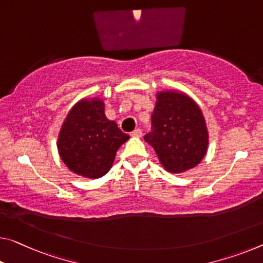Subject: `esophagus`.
I'll return each instance as SVG.
<instances>
[{
    "label": "esophagus",
    "mask_w": 263,
    "mask_h": 263,
    "mask_svg": "<svg viewBox=\"0 0 263 263\" xmlns=\"http://www.w3.org/2000/svg\"><path fill=\"white\" fill-rule=\"evenodd\" d=\"M131 136L133 137V138H140V137L143 136V131H141L140 128H137V130H135L131 133Z\"/></svg>",
    "instance_id": "34e87169"
}]
</instances>
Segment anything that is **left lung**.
<instances>
[{
    "label": "left lung",
    "mask_w": 263,
    "mask_h": 263,
    "mask_svg": "<svg viewBox=\"0 0 263 263\" xmlns=\"http://www.w3.org/2000/svg\"><path fill=\"white\" fill-rule=\"evenodd\" d=\"M152 131L144 137L160 164L171 173H181L200 164L207 152L208 131L198 104L178 91L157 93L151 117Z\"/></svg>",
    "instance_id": "8db88e82"
}]
</instances>
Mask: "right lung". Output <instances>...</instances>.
I'll return each instance as SVG.
<instances>
[{"label": "right lung", "mask_w": 263, "mask_h": 263, "mask_svg": "<svg viewBox=\"0 0 263 263\" xmlns=\"http://www.w3.org/2000/svg\"><path fill=\"white\" fill-rule=\"evenodd\" d=\"M99 98L82 99L66 116L58 135V153L70 171L97 179L109 172L116 153L128 137L106 118Z\"/></svg>", "instance_id": "obj_1"}]
</instances>
